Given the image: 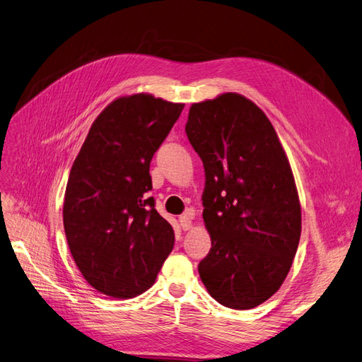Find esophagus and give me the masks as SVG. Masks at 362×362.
<instances>
[{"instance_id": "34e87169", "label": "esophagus", "mask_w": 362, "mask_h": 362, "mask_svg": "<svg viewBox=\"0 0 362 362\" xmlns=\"http://www.w3.org/2000/svg\"><path fill=\"white\" fill-rule=\"evenodd\" d=\"M179 221H180V226H182V229H189L191 226H192V211L189 209L188 212H185L183 216H180V218H179Z\"/></svg>"}]
</instances>
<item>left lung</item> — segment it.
<instances>
[{
  "mask_svg": "<svg viewBox=\"0 0 362 362\" xmlns=\"http://www.w3.org/2000/svg\"><path fill=\"white\" fill-rule=\"evenodd\" d=\"M205 168L211 251L199 263L209 295L246 310L280 289L301 235L289 160L271 120L238 93L192 104L185 127Z\"/></svg>",
  "mask_w": 362,
  "mask_h": 362,
  "instance_id": "1",
  "label": "left lung"
}]
</instances>
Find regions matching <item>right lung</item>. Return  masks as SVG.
<instances>
[{"mask_svg": "<svg viewBox=\"0 0 362 362\" xmlns=\"http://www.w3.org/2000/svg\"><path fill=\"white\" fill-rule=\"evenodd\" d=\"M183 107L146 93L117 98L93 122L73 162L64 229L73 260L100 293L141 295L173 251V226L146 192L150 162Z\"/></svg>", "mask_w": 362, "mask_h": 362, "instance_id": "1", "label": "right lung"}]
</instances>
